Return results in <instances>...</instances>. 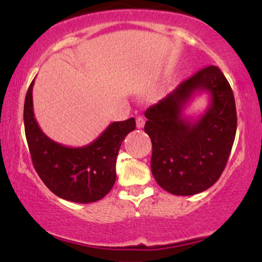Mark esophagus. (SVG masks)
I'll return each instance as SVG.
<instances>
[{"mask_svg":"<svg viewBox=\"0 0 262 262\" xmlns=\"http://www.w3.org/2000/svg\"><path fill=\"white\" fill-rule=\"evenodd\" d=\"M144 125H145V118L142 116H139L137 118V128L141 129V128H144Z\"/></svg>","mask_w":262,"mask_h":262,"instance_id":"34e87169","label":"esophagus"}]
</instances>
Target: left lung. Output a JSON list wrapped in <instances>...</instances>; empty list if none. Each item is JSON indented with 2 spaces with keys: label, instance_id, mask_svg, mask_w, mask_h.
Listing matches in <instances>:
<instances>
[{
  "label": "left lung",
  "instance_id": "1",
  "mask_svg": "<svg viewBox=\"0 0 262 262\" xmlns=\"http://www.w3.org/2000/svg\"><path fill=\"white\" fill-rule=\"evenodd\" d=\"M210 103L196 119L184 115L196 94ZM145 132L152 141L151 170L157 183L173 195H194L213 186L224 171L235 140L233 93L221 69L210 66L146 110Z\"/></svg>",
  "mask_w": 262,
  "mask_h": 262
}]
</instances>
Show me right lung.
<instances>
[{"label": "right lung", "mask_w": 262, "mask_h": 262, "mask_svg": "<svg viewBox=\"0 0 262 262\" xmlns=\"http://www.w3.org/2000/svg\"><path fill=\"white\" fill-rule=\"evenodd\" d=\"M33 81L27 90L24 124L34 169L45 186L64 200L90 204L109 193L116 181L122 141L135 129V118L113 122L91 144L68 147L43 133L33 113Z\"/></svg>", "instance_id": "obj_1"}]
</instances>
